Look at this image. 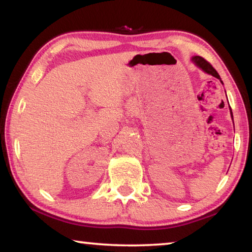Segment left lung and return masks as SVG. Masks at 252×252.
Returning <instances> with one entry per match:
<instances>
[{"instance_id":"1","label":"left lung","mask_w":252,"mask_h":252,"mask_svg":"<svg viewBox=\"0 0 252 252\" xmlns=\"http://www.w3.org/2000/svg\"><path fill=\"white\" fill-rule=\"evenodd\" d=\"M192 61L197 64L199 67H201V69L207 72V73L211 74L213 76H216L217 79H220V75L218 74V72L215 70V67H213L210 63H209L206 59H203L202 57H193L192 58ZM222 82V81H221ZM231 117H232V112H231ZM232 120H233V117H232Z\"/></svg>"}]
</instances>
